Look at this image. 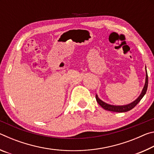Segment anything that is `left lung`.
<instances>
[{
	"mask_svg": "<svg viewBox=\"0 0 154 154\" xmlns=\"http://www.w3.org/2000/svg\"><path fill=\"white\" fill-rule=\"evenodd\" d=\"M145 72H146V77H145V83L144 85V87H143L142 92L140 93V94L139 95V97H138L136 100L133 102L128 104V105H109L108 103H106L103 101L102 100H100V98H98V95H96V99L97 103L100 105L102 107L105 109V110H107L109 111H112V112H117V113H124V112H126L130 110H131L132 109H133L135 106H136L138 103L140 102V100L143 98V96H145L146 94V92H147V87H148V75H147V69H146L145 66Z\"/></svg>",
	"mask_w": 154,
	"mask_h": 154,
	"instance_id": "1",
	"label": "left lung"
}]
</instances>
